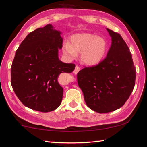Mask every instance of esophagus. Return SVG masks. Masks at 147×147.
I'll use <instances>...</instances> for the list:
<instances>
[{"instance_id":"esophagus-1","label":"esophagus","mask_w":147,"mask_h":147,"mask_svg":"<svg viewBox=\"0 0 147 147\" xmlns=\"http://www.w3.org/2000/svg\"><path fill=\"white\" fill-rule=\"evenodd\" d=\"M80 70V67L78 66V65H76V66L75 67V69H74L73 73H74V74H77V73H78Z\"/></svg>"}]
</instances>
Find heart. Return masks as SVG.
Listing matches in <instances>:
<instances>
[{
  "instance_id": "b5f03b06",
  "label": "heart",
  "mask_w": 147,
  "mask_h": 147,
  "mask_svg": "<svg viewBox=\"0 0 147 147\" xmlns=\"http://www.w3.org/2000/svg\"><path fill=\"white\" fill-rule=\"evenodd\" d=\"M107 48V42L102 37L91 34H78L72 36L71 44L65 43L62 49L64 55L71 59L76 58L77 53H82V61L89 65H94L102 60Z\"/></svg>"
}]
</instances>
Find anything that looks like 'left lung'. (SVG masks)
I'll use <instances>...</instances> for the list:
<instances>
[{
	"label": "left lung",
	"mask_w": 147,
	"mask_h": 147,
	"mask_svg": "<svg viewBox=\"0 0 147 147\" xmlns=\"http://www.w3.org/2000/svg\"><path fill=\"white\" fill-rule=\"evenodd\" d=\"M111 45L107 56L98 65L84 67L77 81L89 108L104 113L123 106L135 86L136 70L126 42L117 32L107 28Z\"/></svg>",
	"instance_id": "1"
}]
</instances>
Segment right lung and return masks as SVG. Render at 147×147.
I'll list each match as a JSON object with an SVG mask.
<instances>
[{
  "label": "right lung",
  "mask_w": 147,
  "mask_h": 147,
  "mask_svg": "<svg viewBox=\"0 0 147 147\" xmlns=\"http://www.w3.org/2000/svg\"><path fill=\"white\" fill-rule=\"evenodd\" d=\"M60 34L51 24L35 30L20 45L12 62V88L20 101L34 110L49 112L60 105L63 89L58 76L75 68L58 58L63 43Z\"/></svg>",
  "instance_id": "1"
}]
</instances>
